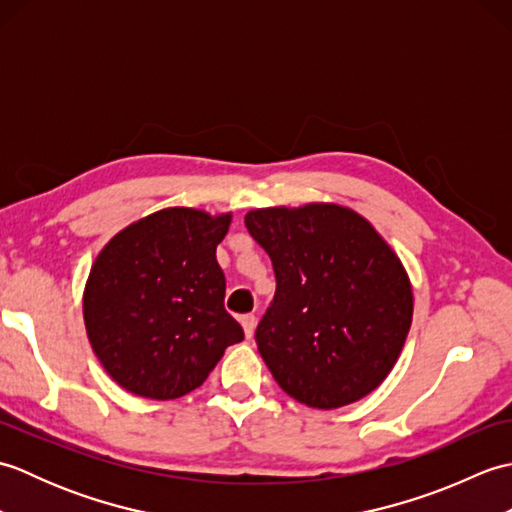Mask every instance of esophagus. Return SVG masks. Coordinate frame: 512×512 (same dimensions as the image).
<instances>
[{"label":"esophagus","mask_w":512,"mask_h":512,"mask_svg":"<svg viewBox=\"0 0 512 512\" xmlns=\"http://www.w3.org/2000/svg\"><path fill=\"white\" fill-rule=\"evenodd\" d=\"M239 321H242L244 334H246L248 339H250V336H253V332H255V323H257V317H255V314H244V317L239 319Z\"/></svg>","instance_id":"34e87169"}]
</instances>
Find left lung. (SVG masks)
<instances>
[{"label": "left lung", "instance_id": "obj_1", "mask_svg": "<svg viewBox=\"0 0 512 512\" xmlns=\"http://www.w3.org/2000/svg\"><path fill=\"white\" fill-rule=\"evenodd\" d=\"M244 222L277 279L255 341L279 387L314 409L374 391L396 365L413 314L394 250L336 204L257 209Z\"/></svg>", "mask_w": 512, "mask_h": 512}]
</instances>
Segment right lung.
<instances>
[{
  "instance_id": "1",
  "label": "right lung",
  "mask_w": 512,
  "mask_h": 512,
  "mask_svg": "<svg viewBox=\"0 0 512 512\" xmlns=\"http://www.w3.org/2000/svg\"><path fill=\"white\" fill-rule=\"evenodd\" d=\"M231 215L151 213L110 239L90 270L83 317L94 354L136 396L171 400L200 387L244 330L224 308L215 248Z\"/></svg>"
}]
</instances>
